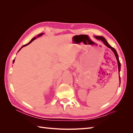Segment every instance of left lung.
<instances>
[{
	"label": "left lung",
	"instance_id": "left-lung-1",
	"mask_svg": "<svg viewBox=\"0 0 133 133\" xmlns=\"http://www.w3.org/2000/svg\"><path fill=\"white\" fill-rule=\"evenodd\" d=\"M95 38L97 39L98 40H100V41H102L104 44H105V45L108 47L109 48H110V49H111V50L114 52V53L115 54V56L116 57V60H117V62H118V70H119V72L120 71V66H121V65H120V61H119V57H118V53L117 52H116V50L114 49V48H112V46H111L109 44H108V43L107 42V41H106V39L104 38L103 37H102V36H95ZM119 80H120V75H119Z\"/></svg>",
	"mask_w": 133,
	"mask_h": 133
}]
</instances>
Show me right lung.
Instances as JSON below:
<instances>
[{
    "label": "right lung",
    "mask_w": 133,
    "mask_h": 133,
    "mask_svg": "<svg viewBox=\"0 0 133 133\" xmlns=\"http://www.w3.org/2000/svg\"><path fill=\"white\" fill-rule=\"evenodd\" d=\"M43 34H44V33H41V34H39V35H37V37H34V38H33V39H31V41H30V42H29V43H28V44H25V45H23V46H22V48H21V49H19V50H21V49H22V48H23V47H24V46H26V45H28V44H30V43H31V42H33V41H34V40H35V39H37V38H38V37H41V36H42V35H43ZM14 61H15V60H14H14H13V63H14Z\"/></svg>",
    "instance_id": "1"
}]
</instances>
